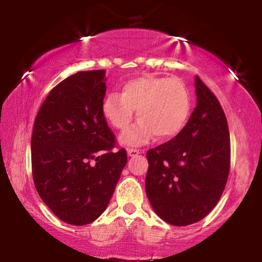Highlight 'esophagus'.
Returning a JSON list of instances; mask_svg holds the SVG:
<instances>
[{"instance_id":"obj_1","label":"esophagus","mask_w":262,"mask_h":262,"mask_svg":"<svg viewBox=\"0 0 262 262\" xmlns=\"http://www.w3.org/2000/svg\"><path fill=\"white\" fill-rule=\"evenodd\" d=\"M142 151L139 149H134V148H130V149H127V154H128V156H131V157H135V156H137L138 154H141Z\"/></svg>"}]
</instances>
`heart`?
<instances>
[{
  "label": "heart",
  "instance_id": "1",
  "mask_svg": "<svg viewBox=\"0 0 262 262\" xmlns=\"http://www.w3.org/2000/svg\"><path fill=\"white\" fill-rule=\"evenodd\" d=\"M192 95L180 78L142 76L125 82L120 94L110 93L103 99L102 114L117 130L130 126L137 111V124L121 136L126 145H141L154 135L164 141L178 136L187 124Z\"/></svg>",
  "mask_w": 262,
  "mask_h": 262
}]
</instances>
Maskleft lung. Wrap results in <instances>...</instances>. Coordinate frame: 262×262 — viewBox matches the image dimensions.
I'll return each mask as SVG.
<instances>
[{
	"label": "left lung",
	"mask_w": 262,
	"mask_h": 262,
	"mask_svg": "<svg viewBox=\"0 0 262 262\" xmlns=\"http://www.w3.org/2000/svg\"><path fill=\"white\" fill-rule=\"evenodd\" d=\"M196 106L180 134L146 152L145 192L177 227L196 223L220 202L230 170V135L220 101L195 77Z\"/></svg>",
	"instance_id": "8db88e82"
}]
</instances>
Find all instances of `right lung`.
I'll list each match as a JSON object with an SVG mask.
<instances>
[{"mask_svg": "<svg viewBox=\"0 0 262 262\" xmlns=\"http://www.w3.org/2000/svg\"><path fill=\"white\" fill-rule=\"evenodd\" d=\"M105 70L78 71L51 89L31 139L35 189L60 221L94 222L108 205L127 162L102 114Z\"/></svg>", "mask_w": 262, "mask_h": 262, "instance_id": "1", "label": "right lung"}]
</instances>
